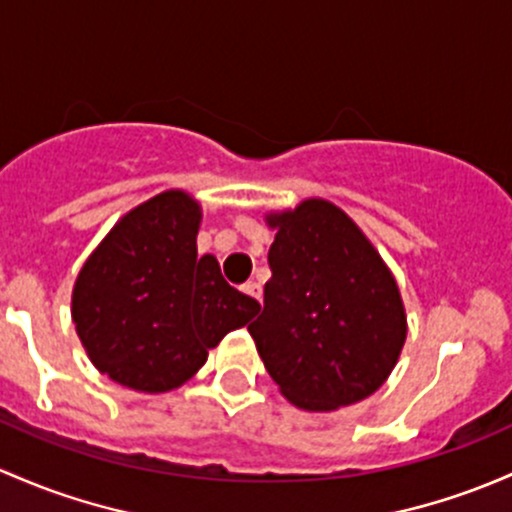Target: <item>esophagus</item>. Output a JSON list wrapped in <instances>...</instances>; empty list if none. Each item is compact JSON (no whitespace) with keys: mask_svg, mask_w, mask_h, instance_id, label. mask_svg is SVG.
Returning <instances> with one entry per match:
<instances>
[{"mask_svg":"<svg viewBox=\"0 0 512 512\" xmlns=\"http://www.w3.org/2000/svg\"><path fill=\"white\" fill-rule=\"evenodd\" d=\"M242 292H245L247 297H252V299L262 301V284H260V282H255V279H250V282L242 284Z\"/></svg>","mask_w":512,"mask_h":512,"instance_id":"34e87169","label":"esophagus"}]
</instances>
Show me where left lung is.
I'll return each mask as SVG.
<instances>
[{
    "label": "left lung",
    "instance_id": "1",
    "mask_svg": "<svg viewBox=\"0 0 512 512\" xmlns=\"http://www.w3.org/2000/svg\"><path fill=\"white\" fill-rule=\"evenodd\" d=\"M274 230L265 309L247 326L279 392L333 412L390 378L407 338L395 274L355 220L326 198L265 215Z\"/></svg>",
    "mask_w": 512,
    "mask_h": 512
}]
</instances>
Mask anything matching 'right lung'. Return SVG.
<instances>
[{"instance_id": "1", "label": "right lung", "mask_w": 512, "mask_h": 512, "mask_svg": "<svg viewBox=\"0 0 512 512\" xmlns=\"http://www.w3.org/2000/svg\"><path fill=\"white\" fill-rule=\"evenodd\" d=\"M201 203L161 191L122 215L73 284L71 316L90 363L137 392L191 380L225 333L260 301L230 287L213 255L198 257Z\"/></svg>"}]
</instances>
